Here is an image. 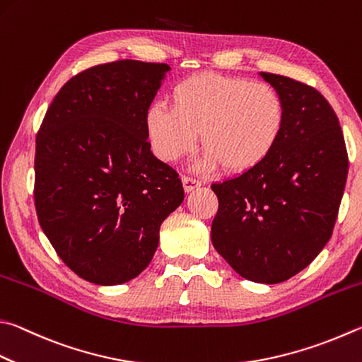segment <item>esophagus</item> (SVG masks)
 I'll list each match as a JSON object with an SVG mask.
<instances>
[{
	"label": "esophagus",
	"instance_id": "1",
	"mask_svg": "<svg viewBox=\"0 0 362 362\" xmlns=\"http://www.w3.org/2000/svg\"><path fill=\"white\" fill-rule=\"evenodd\" d=\"M182 183H183V189H185V193H192L196 188L201 187L199 180H196L193 177H188V175L182 177Z\"/></svg>",
	"mask_w": 362,
	"mask_h": 362
}]
</instances>
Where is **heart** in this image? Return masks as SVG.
Returning <instances> with one entry per match:
<instances>
[{"label":"heart","mask_w":362,"mask_h":362,"mask_svg":"<svg viewBox=\"0 0 362 362\" xmlns=\"http://www.w3.org/2000/svg\"><path fill=\"white\" fill-rule=\"evenodd\" d=\"M170 101L173 109L153 103L146 112L150 146L166 163L193 152L201 134L202 169L247 174L274 153L285 131V101L267 83L201 72L177 83Z\"/></svg>","instance_id":"obj_1"}]
</instances>
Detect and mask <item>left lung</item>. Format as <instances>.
Masks as SVG:
<instances>
[{"mask_svg": "<svg viewBox=\"0 0 362 362\" xmlns=\"http://www.w3.org/2000/svg\"><path fill=\"white\" fill-rule=\"evenodd\" d=\"M259 76L284 98V136L259 168L214 183L218 212L210 238L240 277L272 285L305 269L331 239L348 156L339 118L320 91Z\"/></svg>", "mask_w": 362, "mask_h": 362, "instance_id": "8db88e82", "label": "left lung"}]
</instances>
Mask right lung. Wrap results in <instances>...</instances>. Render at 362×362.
I'll return each instance as SVG.
<instances>
[{"mask_svg":"<svg viewBox=\"0 0 362 362\" xmlns=\"http://www.w3.org/2000/svg\"><path fill=\"white\" fill-rule=\"evenodd\" d=\"M164 63L98 64L63 85L36 136L35 206L52 247L91 284L146 269L160 226L183 202L179 174L147 142L146 112Z\"/></svg>","mask_w":362,"mask_h":362,"instance_id":"right-lung-1","label":"right lung"}]
</instances>
